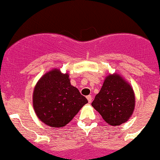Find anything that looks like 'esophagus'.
I'll return each instance as SVG.
<instances>
[{
    "label": "esophagus",
    "mask_w": 160,
    "mask_h": 160,
    "mask_svg": "<svg viewBox=\"0 0 160 160\" xmlns=\"http://www.w3.org/2000/svg\"><path fill=\"white\" fill-rule=\"evenodd\" d=\"M87 99H88V102H92V97L91 96H87Z\"/></svg>",
    "instance_id": "esophagus-1"
}]
</instances>
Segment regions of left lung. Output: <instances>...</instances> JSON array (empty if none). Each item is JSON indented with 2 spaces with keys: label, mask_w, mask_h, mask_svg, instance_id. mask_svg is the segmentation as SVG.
<instances>
[{
  "label": "left lung",
  "mask_w": 160,
  "mask_h": 160,
  "mask_svg": "<svg viewBox=\"0 0 160 160\" xmlns=\"http://www.w3.org/2000/svg\"><path fill=\"white\" fill-rule=\"evenodd\" d=\"M92 106L102 119L112 126L121 125L129 120L135 107L133 88L121 75L110 74Z\"/></svg>",
  "instance_id": "8db88e82"
}]
</instances>
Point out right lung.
I'll list each match as a JSON object with an SVG mask.
<instances>
[{
    "instance_id": "1",
    "label": "right lung",
    "mask_w": 160,
    "mask_h": 160,
    "mask_svg": "<svg viewBox=\"0 0 160 160\" xmlns=\"http://www.w3.org/2000/svg\"><path fill=\"white\" fill-rule=\"evenodd\" d=\"M88 102L77 88L71 85L68 73L53 68L44 74L33 90L32 105L39 120L52 128L68 124Z\"/></svg>"
}]
</instances>
